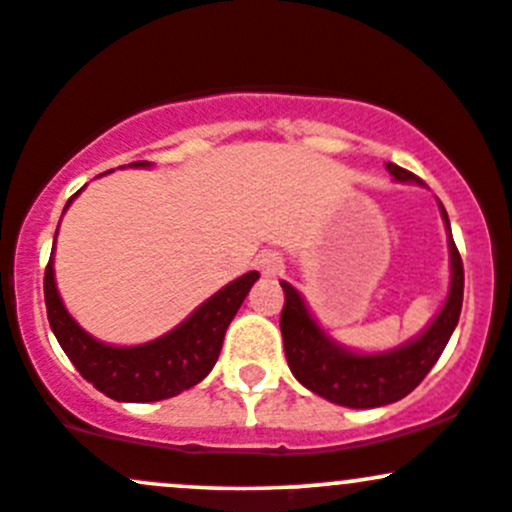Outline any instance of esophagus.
I'll return each instance as SVG.
<instances>
[{"mask_svg": "<svg viewBox=\"0 0 512 512\" xmlns=\"http://www.w3.org/2000/svg\"><path fill=\"white\" fill-rule=\"evenodd\" d=\"M256 266L258 271H261V276L276 278L283 273V256L276 254V251H263V254L256 258Z\"/></svg>", "mask_w": 512, "mask_h": 512, "instance_id": "34e87169", "label": "esophagus"}]
</instances>
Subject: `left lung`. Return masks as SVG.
<instances>
[{
	"label": "left lung",
	"instance_id": "obj_1",
	"mask_svg": "<svg viewBox=\"0 0 512 512\" xmlns=\"http://www.w3.org/2000/svg\"><path fill=\"white\" fill-rule=\"evenodd\" d=\"M388 173L403 183H420L410 170L386 163ZM442 217L449 229V217L444 205ZM449 263H452V283L449 295L439 315L425 332L412 342L383 354H356L344 349L322 332L320 324L312 320L305 300L290 283H280L285 293V305L280 312V332H283L285 359L290 371L312 393L322 395L329 403L344 408H381L405 398L422 383V378L437 364L444 346L452 337L461 315L464 300V263L449 229Z\"/></svg>",
	"mask_w": 512,
	"mask_h": 512
}]
</instances>
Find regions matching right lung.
I'll use <instances>...</instances> for the list:
<instances>
[{"mask_svg":"<svg viewBox=\"0 0 512 512\" xmlns=\"http://www.w3.org/2000/svg\"><path fill=\"white\" fill-rule=\"evenodd\" d=\"M129 166L146 168L148 161H136ZM256 280L258 271L232 280L210 300L202 302L173 332L141 346L97 342L68 315L53 278V251L43 276V295L53 334L85 381L119 403H153L197 386L212 371L222 351L224 332Z\"/></svg>","mask_w":512,"mask_h":512,"instance_id":"obj_1","label":"right lung"}]
</instances>
